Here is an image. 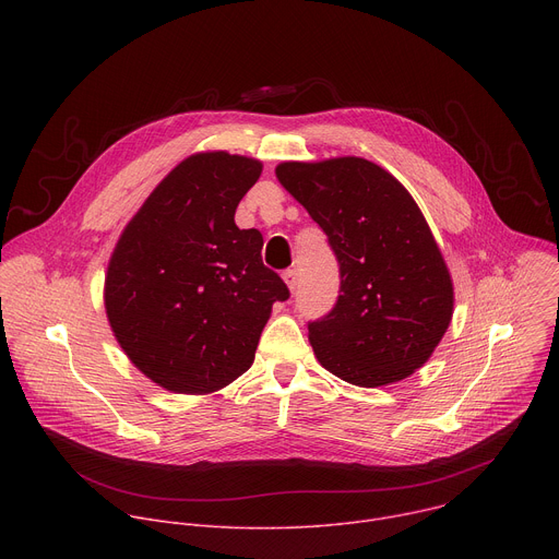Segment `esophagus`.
Returning a JSON list of instances; mask_svg holds the SVG:
<instances>
[{
  "label": "esophagus",
  "mask_w": 559,
  "mask_h": 559,
  "mask_svg": "<svg viewBox=\"0 0 559 559\" xmlns=\"http://www.w3.org/2000/svg\"><path fill=\"white\" fill-rule=\"evenodd\" d=\"M283 281L287 283L289 292H296V287H298V272L296 270H285L283 272Z\"/></svg>",
  "instance_id": "esophagus-1"
}]
</instances>
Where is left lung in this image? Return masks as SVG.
Here are the masks:
<instances>
[{
    "mask_svg": "<svg viewBox=\"0 0 559 559\" xmlns=\"http://www.w3.org/2000/svg\"><path fill=\"white\" fill-rule=\"evenodd\" d=\"M281 186L328 234L341 296L309 323L328 371L382 386L420 369L453 313V283L436 238L405 186L360 156L276 166Z\"/></svg>",
    "mask_w": 559,
    "mask_h": 559,
    "instance_id": "1",
    "label": "left lung"
}]
</instances>
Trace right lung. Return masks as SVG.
I'll return each instance as SVG.
<instances>
[{"label":"right lung","instance_id":"1","mask_svg":"<svg viewBox=\"0 0 559 559\" xmlns=\"http://www.w3.org/2000/svg\"><path fill=\"white\" fill-rule=\"evenodd\" d=\"M248 156L181 162L126 225L106 274V313L132 365L175 393H212L246 373L283 278L263 265L259 229L236 205L261 177Z\"/></svg>","mask_w":559,"mask_h":559}]
</instances>
